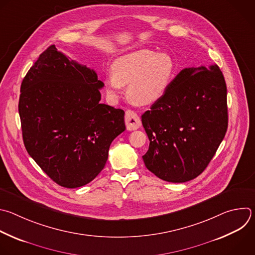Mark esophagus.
I'll return each instance as SVG.
<instances>
[{"label":"esophagus","mask_w":255,"mask_h":255,"mask_svg":"<svg viewBox=\"0 0 255 255\" xmlns=\"http://www.w3.org/2000/svg\"><path fill=\"white\" fill-rule=\"evenodd\" d=\"M125 123L129 131L136 130L141 126V120L137 113L132 110H127L125 113Z\"/></svg>","instance_id":"1"}]
</instances>
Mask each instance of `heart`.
<instances>
[{
  "instance_id": "b5f03b06",
  "label": "heart",
  "mask_w": 255,
  "mask_h": 255,
  "mask_svg": "<svg viewBox=\"0 0 255 255\" xmlns=\"http://www.w3.org/2000/svg\"><path fill=\"white\" fill-rule=\"evenodd\" d=\"M175 62L168 53L139 49L119 57L112 65L113 73L104 80L107 97L116 101L124 85L128 96L138 105L147 106L159 101L175 76Z\"/></svg>"
}]
</instances>
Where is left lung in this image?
Wrapping results in <instances>:
<instances>
[{
    "label": "left lung",
    "mask_w": 255,
    "mask_h": 255,
    "mask_svg": "<svg viewBox=\"0 0 255 255\" xmlns=\"http://www.w3.org/2000/svg\"><path fill=\"white\" fill-rule=\"evenodd\" d=\"M149 138L143 161L158 178L182 183L200 175L227 126V89L217 65L183 69L142 116Z\"/></svg>",
    "instance_id": "8db88e82"
}]
</instances>
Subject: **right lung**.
<instances>
[{
    "label": "right lung",
    "instance_id": "1",
    "mask_svg": "<svg viewBox=\"0 0 255 255\" xmlns=\"http://www.w3.org/2000/svg\"><path fill=\"white\" fill-rule=\"evenodd\" d=\"M103 86L93 69L70 61L55 45L39 56L22 82L25 147L60 186L91 182L104 168L112 141L126 129L125 112L100 103Z\"/></svg>",
    "mask_w": 255,
    "mask_h": 255
}]
</instances>
